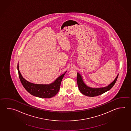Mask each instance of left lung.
Wrapping results in <instances>:
<instances>
[{
  "mask_svg": "<svg viewBox=\"0 0 131 131\" xmlns=\"http://www.w3.org/2000/svg\"><path fill=\"white\" fill-rule=\"evenodd\" d=\"M118 77V75L114 79V81H113L112 83H110L109 85L105 87L101 88H90L89 87H88L86 85L85 83H83V79L80 75L79 74V73H78L77 74V81L79 90L81 93H82L83 95H84L86 96L93 97V96L100 95L110 90L116 83Z\"/></svg>",
  "mask_w": 131,
  "mask_h": 131,
  "instance_id": "1",
  "label": "left lung"
}]
</instances>
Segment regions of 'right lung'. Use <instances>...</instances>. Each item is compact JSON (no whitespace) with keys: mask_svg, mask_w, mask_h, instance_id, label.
Returning <instances> with one entry per match:
<instances>
[{"mask_svg":"<svg viewBox=\"0 0 131 131\" xmlns=\"http://www.w3.org/2000/svg\"><path fill=\"white\" fill-rule=\"evenodd\" d=\"M17 70L19 79L24 88L32 95L42 98L52 97L57 94L60 90V86L64 74L59 77L55 81L50 84H37L31 83L23 78L20 72L17 64Z\"/></svg>","mask_w":131,"mask_h":131,"instance_id":"add662e5","label":"right lung"}]
</instances>
